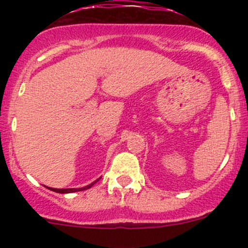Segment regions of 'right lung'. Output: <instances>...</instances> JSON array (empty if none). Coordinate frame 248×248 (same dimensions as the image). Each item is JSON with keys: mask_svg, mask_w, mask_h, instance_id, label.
Wrapping results in <instances>:
<instances>
[{"mask_svg": "<svg viewBox=\"0 0 248 248\" xmlns=\"http://www.w3.org/2000/svg\"><path fill=\"white\" fill-rule=\"evenodd\" d=\"M98 180H99V179H98ZM98 180H96V181H93V182H92V184L87 185V186H85V187H81V188H51V187H49V189H50V191H54V192H56V193H72V192L85 191V189H89V188H91V187L93 186V185L96 184V182L98 181Z\"/></svg>", "mask_w": 248, "mask_h": 248, "instance_id": "add662e5", "label": "right lung"}]
</instances>
